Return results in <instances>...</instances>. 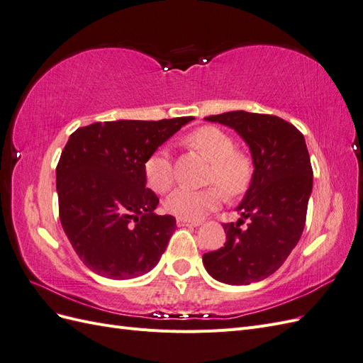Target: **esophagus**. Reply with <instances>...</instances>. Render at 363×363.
Wrapping results in <instances>:
<instances>
[{
	"instance_id": "obj_1",
	"label": "esophagus",
	"mask_w": 363,
	"mask_h": 363,
	"mask_svg": "<svg viewBox=\"0 0 363 363\" xmlns=\"http://www.w3.org/2000/svg\"><path fill=\"white\" fill-rule=\"evenodd\" d=\"M177 225L179 227H196V225H200V223L189 221V219H184V218H177Z\"/></svg>"
}]
</instances>
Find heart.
<instances>
[{"instance_id": "heart-1", "label": "heart", "mask_w": 363, "mask_h": 363, "mask_svg": "<svg viewBox=\"0 0 363 363\" xmlns=\"http://www.w3.org/2000/svg\"><path fill=\"white\" fill-rule=\"evenodd\" d=\"M186 144L212 162L207 182L221 186L230 196L247 191L252 179V160L247 152L235 150L233 139L224 130L212 125L201 127L186 138ZM144 174L152 191L157 194L168 192L174 183L169 151L160 148L152 152L144 163ZM221 189L216 186L200 191L177 189L164 201V208L175 216L196 221L221 204Z\"/></svg>"}]
</instances>
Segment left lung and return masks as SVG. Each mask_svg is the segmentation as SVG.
Wrapping results in <instances>:
<instances>
[{"label":"left lung","mask_w":363,"mask_h":363,"mask_svg":"<svg viewBox=\"0 0 363 363\" xmlns=\"http://www.w3.org/2000/svg\"><path fill=\"white\" fill-rule=\"evenodd\" d=\"M233 128L252 159V179L236 207L238 223L224 224L227 242L206 252L203 265L227 284H250L276 272L298 242L307 213L313 172L304 136L286 121L244 111L204 118ZM250 218L247 229H240Z\"/></svg>","instance_id":"8db88e82"}]
</instances>
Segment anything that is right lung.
Returning a JSON list of instances; mask_svg holds the SVG:
<instances>
[{
	"label": "right lung",
	"instance_id": "obj_1",
	"mask_svg": "<svg viewBox=\"0 0 363 363\" xmlns=\"http://www.w3.org/2000/svg\"><path fill=\"white\" fill-rule=\"evenodd\" d=\"M192 116L118 119L75 130L56 168L59 215L77 256L98 276L128 280L155 268L175 230L156 215L144 163Z\"/></svg>",
	"mask_w": 363,
	"mask_h": 363
}]
</instances>
